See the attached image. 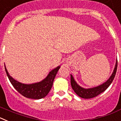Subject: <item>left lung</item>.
<instances>
[{
  "mask_svg": "<svg viewBox=\"0 0 121 121\" xmlns=\"http://www.w3.org/2000/svg\"><path fill=\"white\" fill-rule=\"evenodd\" d=\"M117 60H116V65L115 67L114 68L113 72L112 73V76L110 77L108 79L104 82V84H101L100 85H99L98 86L94 87V88H84L80 86L76 83L73 77L71 74V85L72 87L73 90L77 94L79 97L84 99H90V98H95L98 95L100 94L101 93L104 92L107 88L108 87L112 82H113L114 78H115V75H116V70H117Z\"/></svg>",
  "mask_w": 121,
  "mask_h": 121,
  "instance_id": "1",
  "label": "left lung"
}]
</instances>
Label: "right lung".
Returning <instances> with one entry per match:
<instances>
[{"mask_svg": "<svg viewBox=\"0 0 121 121\" xmlns=\"http://www.w3.org/2000/svg\"><path fill=\"white\" fill-rule=\"evenodd\" d=\"M60 66L51 70L45 79L39 82L32 84H24L14 79L8 73L5 66L6 73L14 88L20 94L28 98L39 99L45 97L48 94L53 84L56 75L59 70Z\"/></svg>", "mask_w": 121, "mask_h": 121, "instance_id": "add662e5", "label": "right lung"}]
</instances>
